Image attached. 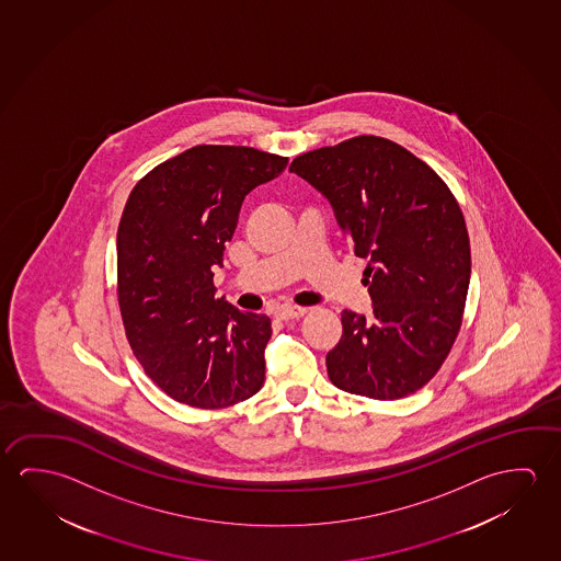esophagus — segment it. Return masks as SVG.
<instances>
[{
    "label": "esophagus",
    "mask_w": 561,
    "mask_h": 561,
    "mask_svg": "<svg viewBox=\"0 0 561 561\" xmlns=\"http://www.w3.org/2000/svg\"><path fill=\"white\" fill-rule=\"evenodd\" d=\"M306 313H308V310L300 308V306H283V308L276 310V316L280 320H298V318H304Z\"/></svg>",
    "instance_id": "esophagus-1"
}]
</instances>
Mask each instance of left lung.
Returning <instances> with one entry per match:
<instances>
[{"label":"left lung","instance_id":"1","mask_svg":"<svg viewBox=\"0 0 561 561\" xmlns=\"http://www.w3.org/2000/svg\"><path fill=\"white\" fill-rule=\"evenodd\" d=\"M290 173L330 201L356 257L373 316L343 310V335L325 358L339 390L400 400L438 373L462 325L470 238L445 181L380 136L306 151Z\"/></svg>","mask_w":561,"mask_h":561}]
</instances>
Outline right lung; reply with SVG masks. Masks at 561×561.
<instances>
[{
  "label": "right lung",
  "instance_id": "obj_1",
  "mask_svg": "<svg viewBox=\"0 0 561 561\" xmlns=\"http://www.w3.org/2000/svg\"><path fill=\"white\" fill-rule=\"evenodd\" d=\"M288 158L203 144L144 175L116 233L118 306L144 373L179 403L220 410L265 382L271 320L214 293L241 203Z\"/></svg>",
  "mask_w": 561,
  "mask_h": 561
}]
</instances>
